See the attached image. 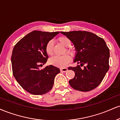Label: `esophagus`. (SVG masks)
Listing matches in <instances>:
<instances>
[{"label":"esophagus","mask_w":120,"mask_h":120,"mask_svg":"<svg viewBox=\"0 0 120 120\" xmlns=\"http://www.w3.org/2000/svg\"><path fill=\"white\" fill-rule=\"evenodd\" d=\"M68 71V68H60V71H63V72H65Z\"/></svg>","instance_id":"34e87169"}]
</instances>
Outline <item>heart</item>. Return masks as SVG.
Here are the masks:
<instances>
[{"instance_id": "obj_1", "label": "heart", "mask_w": 120, "mask_h": 120, "mask_svg": "<svg viewBox=\"0 0 120 120\" xmlns=\"http://www.w3.org/2000/svg\"><path fill=\"white\" fill-rule=\"evenodd\" d=\"M59 41L62 45L65 47H69L71 45V41L69 38L66 37H61L59 38ZM47 53L49 55H52L53 53V42L49 41L47 43L46 47ZM67 52L70 54L73 55V51L70 49H67ZM71 60V57L68 54H65L61 56H55L49 59V63L53 65L59 67H64Z\"/></svg>"}]
</instances>
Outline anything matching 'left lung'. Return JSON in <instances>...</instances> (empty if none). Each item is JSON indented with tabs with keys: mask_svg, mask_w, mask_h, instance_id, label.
I'll return each instance as SVG.
<instances>
[{
	"mask_svg": "<svg viewBox=\"0 0 120 120\" xmlns=\"http://www.w3.org/2000/svg\"><path fill=\"white\" fill-rule=\"evenodd\" d=\"M69 38L74 45L76 52L74 62L79 65L69 67L75 73V76L69 81L75 90L89 91L98 86L109 69V49L103 38L93 33L85 31H61Z\"/></svg>",
	"mask_w": 120,
	"mask_h": 120,
	"instance_id": "obj_1",
	"label": "left lung"
}]
</instances>
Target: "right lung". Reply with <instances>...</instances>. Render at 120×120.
<instances>
[{"instance_id":"add662e5","label":"right lung","mask_w":120,"mask_h":120,"mask_svg":"<svg viewBox=\"0 0 120 120\" xmlns=\"http://www.w3.org/2000/svg\"><path fill=\"white\" fill-rule=\"evenodd\" d=\"M59 33L42 31H32L17 42L12 51L11 63L13 74L24 90L33 95L45 94L52 89L59 68L49 65L40 70L39 64L47 61L46 45Z\"/></svg>"}]
</instances>
